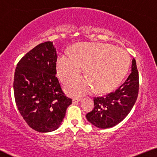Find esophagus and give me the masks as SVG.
Here are the masks:
<instances>
[{
  "label": "esophagus",
  "instance_id": "obj_1",
  "mask_svg": "<svg viewBox=\"0 0 157 157\" xmlns=\"http://www.w3.org/2000/svg\"><path fill=\"white\" fill-rule=\"evenodd\" d=\"M80 100H81L80 98H78V99H72V103H73V104H75V103L79 102Z\"/></svg>",
  "mask_w": 157,
  "mask_h": 157
}]
</instances>
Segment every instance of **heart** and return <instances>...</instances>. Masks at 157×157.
<instances>
[{"instance_id":"obj_1","label":"heart","mask_w":157,"mask_h":157,"mask_svg":"<svg viewBox=\"0 0 157 157\" xmlns=\"http://www.w3.org/2000/svg\"><path fill=\"white\" fill-rule=\"evenodd\" d=\"M72 53L65 51L56 60V70L63 82L83 71L86 75L72 79L65 91L72 97H79L93 90L108 92L121 82L130 65L128 53L122 48L104 43L79 44Z\"/></svg>"}]
</instances>
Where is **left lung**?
I'll use <instances>...</instances> for the list:
<instances>
[{
	"label": "left lung",
	"mask_w": 157,
	"mask_h": 157,
	"mask_svg": "<svg viewBox=\"0 0 157 157\" xmlns=\"http://www.w3.org/2000/svg\"><path fill=\"white\" fill-rule=\"evenodd\" d=\"M139 91V74L133 58L131 73L115 92L94 97V107L86 115L89 122L99 128H109L121 123L136 101Z\"/></svg>",
	"instance_id": "8db88e82"
}]
</instances>
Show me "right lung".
<instances>
[{"mask_svg": "<svg viewBox=\"0 0 157 157\" xmlns=\"http://www.w3.org/2000/svg\"><path fill=\"white\" fill-rule=\"evenodd\" d=\"M57 58L53 42H44L23 56L15 71L16 105L28 125L40 132L58 129L72 104L56 77Z\"/></svg>", "mask_w": 157, "mask_h": 157, "instance_id": "add662e5", "label": "right lung"}]
</instances>
